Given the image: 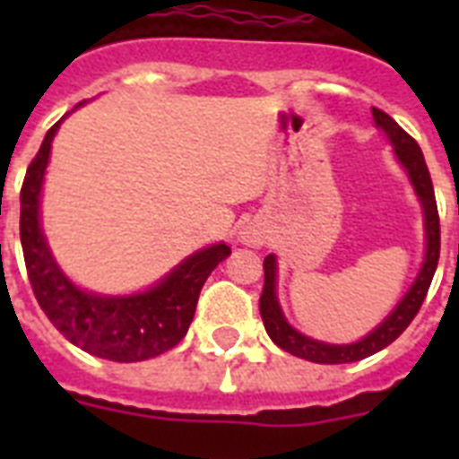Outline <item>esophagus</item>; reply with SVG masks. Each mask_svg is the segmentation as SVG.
<instances>
[{
  "label": "esophagus",
  "instance_id": "obj_1",
  "mask_svg": "<svg viewBox=\"0 0 459 459\" xmlns=\"http://www.w3.org/2000/svg\"><path fill=\"white\" fill-rule=\"evenodd\" d=\"M240 243L243 245H262V240H259V236L257 233H255V230H250V229H243L240 230Z\"/></svg>",
  "mask_w": 459,
  "mask_h": 459
}]
</instances>
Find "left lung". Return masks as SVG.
<instances>
[{
    "label": "left lung",
    "mask_w": 459,
    "mask_h": 459,
    "mask_svg": "<svg viewBox=\"0 0 459 459\" xmlns=\"http://www.w3.org/2000/svg\"><path fill=\"white\" fill-rule=\"evenodd\" d=\"M371 114H374V121H377L378 128L388 135L391 145L395 147V157H398L400 164L405 166L407 176L412 180L414 193H417V197L421 202V209H424V229H427V255H424V264H421L417 279H414V283L405 293V298L395 305V309L371 333L364 335L362 341L350 342V345H331V342L314 341V338L300 333V331H295L288 324L283 312H281L279 300H276V257L269 255L264 259V290H262V298H259V314H262V321H264L269 338L281 350H286V352H290L295 357H302L307 362H357V359H364V357L384 350L385 345H391L410 326V321L417 316L421 302H424V298L429 293L436 266H438V255H441V223H438L434 183H431V176H429L424 154H421L417 140L412 135H407L385 111L374 107Z\"/></svg>",
    "instance_id": "1"
}]
</instances>
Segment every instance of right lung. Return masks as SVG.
<instances>
[{
    "mask_svg": "<svg viewBox=\"0 0 459 459\" xmlns=\"http://www.w3.org/2000/svg\"><path fill=\"white\" fill-rule=\"evenodd\" d=\"M59 124L47 131L21 187V245L32 293L56 331L90 355L111 362L161 355L183 341L204 281L229 257L230 247L219 243L195 252L145 293L111 298L74 286L54 262L39 229V193Z\"/></svg>",
    "mask_w": 459,
    "mask_h": 459,
    "instance_id": "1",
    "label": "right lung"
}]
</instances>
